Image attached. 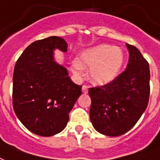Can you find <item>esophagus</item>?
<instances>
[{"label":"esophagus","instance_id":"esophagus-1","mask_svg":"<svg viewBox=\"0 0 160 160\" xmlns=\"http://www.w3.org/2000/svg\"><path fill=\"white\" fill-rule=\"evenodd\" d=\"M82 92L83 93V94H86V93H88V86H86V85H82Z\"/></svg>","mask_w":160,"mask_h":160}]
</instances>
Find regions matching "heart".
<instances>
[{"mask_svg": "<svg viewBox=\"0 0 160 160\" xmlns=\"http://www.w3.org/2000/svg\"><path fill=\"white\" fill-rule=\"evenodd\" d=\"M124 63V53L119 47L100 44L89 48L79 56L71 65L72 72L82 76L89 69L90 81L96 85H106L118 76Z\"/></svg>", "mask_w": 160, "mask_h": 160, "instance_id": "obj_1", "label": "heart"}]
</instances>
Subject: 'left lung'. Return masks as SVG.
<instances>
[{
  "label": "left lung",
  "instance_id": "8db88e82",
  "mask_svg": "<svg viewBox=\"0 0 160 160\" xmlns=\"http://www.w3.org/2000/svg\"><path fill=\"white\" fill-rule=\"evenodd\" d=\"M129 62L114 81L102 87L90 88V118L96 131L117 137L136 124L149 102L150 68L136 47L126 43Z\"/></svg>",
  "mask_w": 160,
  "mask_h": 160
}]
</instances>
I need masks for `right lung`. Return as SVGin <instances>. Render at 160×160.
<instances>
[{"label": "right lung", "mask_w": 160, "mask_h": 160, "mask_svg": "<svg viewBox=\"0 0 160 160\" xmlns=\"http://www.w3.org/2000/svg\"><path fill=\"white\" fill-rule=\"evenodd\" d=\"M68 44L49 36L28 46L15 63L13 107L22 124L31 132L50 137L61 132L69 113L82 94L66 68L54 59V51L67 52Z\"/></svg>", "instance_id": "1"}]
</instances>
